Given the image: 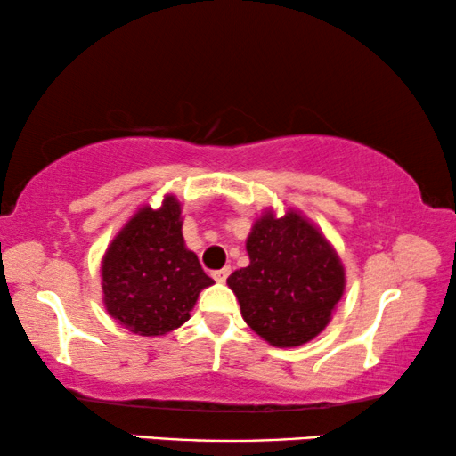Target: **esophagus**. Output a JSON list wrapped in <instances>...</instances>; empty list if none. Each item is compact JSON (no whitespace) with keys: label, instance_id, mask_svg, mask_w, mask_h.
I'll return each mask as SVG.
<instances>
[{"label":"esophagus","instance_id":"esophagus-1","mask_svg":"<svg viewBox=\"0 0 456 456\" xmlns=\"http://www.w3.org/2000/svg\"><path fill=\"white\" fill-rule=\"evenodd\" d=\"M211 276H214L216 282H226V278L230 276V267H222V270H216L214 273H211Z\"/></svg>","mask_w":456,"mask_h":456}]
</instances>
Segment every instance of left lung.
I'll list each match as a JSON object with an SVG mask.
<instances>
[{
	"instance_id": "obj_1",
	"label": "left lung",
	"mask_w": 456,
	"mask_h": 456,
	"mask_svg": "<svg viewBox=\"0 0 456 456\" xmlns=\"http://www.w3.org/2000/svg\"><path fill=\"white\" fill-rule=\"evenodd\" d=\"M251 264L230 273L240 314L273 346H301L315 338L345 292V267L307 217L267 211L247 239Z\"/></svg>"
}]
</instances>
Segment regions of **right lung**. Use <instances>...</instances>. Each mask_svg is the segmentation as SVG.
I'll use <instances>...</instances> for the list:
<instances>
[{
	"label": "right lung",
	"instance_id": "1",
	"mask_svg": "<svg viewBox=\"0 0 456 456\" xmlns=\"http://www.w3.org/2000/svg\"><path fill=\"white\" fill-rule=\"evenodd\" d=\"M108 314L141 336H161L191 317L199 292L214 284L184 247L176 197L149 205L116 234L102 261Z\"/></svg>",
	"mask_w": 456,
	"mask_h": 456
}]
</instances>
